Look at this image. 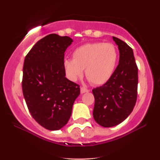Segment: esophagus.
<instances>
[{
  "mask_svg": "<svg viewBox=\"0 0 160 160\" xmlns=\"http://www.w3.org/2000/svg\"><path fill=\"white\" fill-rule=\"evenodd\" d=\"M89 92V90L88 89H86V88H85V87L80 88V92H81L82 94H83V93H85V92Z\"/></svg>",
  "mask_w": 160,
  "mask_h": 160,
  "instance_id": "esophagus-1",
  "label": "esophagus"
}]
</instances>
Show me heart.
<instances>
[{"label":"heart","mask_w":160,"mask_h":160,"mask_svg":"<svg viewBox=\"0 0 160 160\" xmlns=\"http://www.w3.org/2000/svg\"><path fill=\"white\" fill-rule=\"evenodd\" d=\"M72 58L64 61V68L70 80L77 81L85 68L88 80L93 85L101 86L113 76L118 62V52L112 43H86L74 49Z\"/></svg>","instance_id":"heart-1"}]
</instances>
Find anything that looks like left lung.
I'll use <instances>...</instances> for the list:
<instances>
[{"mask_svg": "<svg viewBox=\"0 0 160 160\" xmlns=\"http://www.w3.org/2000/svg\"><path fill=\"white\" fill-rule=\"evenodd\" d=\"M120 51V60L113 76L103 86L92 89L93 117L103 127L121 123L132 111L137 100L138 67L133 50L127 43L113 37Z\"/></svg>", "mask_w": 160, "mask_h": 160, "instance_id": "1", "label": "left lung"}]
</instances>
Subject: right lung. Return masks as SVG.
<instances>
[{"instance_id": "obj_1", "label": "right lung", "mask_w": 160, "mask_h": 160, "mask_svg": "<svg viewBox=\"0 0 160 160\" xmlns=\"http://www.w3.org/2000/svg\"><path fill=\"white\" fill-rule=\"evenodd\" d=\"M73 40L51 34L38 41L25 56L22 92L33 118L48 130H58L71 117L80 86L65 78L64 56Z\"/></svg>"}]
</instances>
